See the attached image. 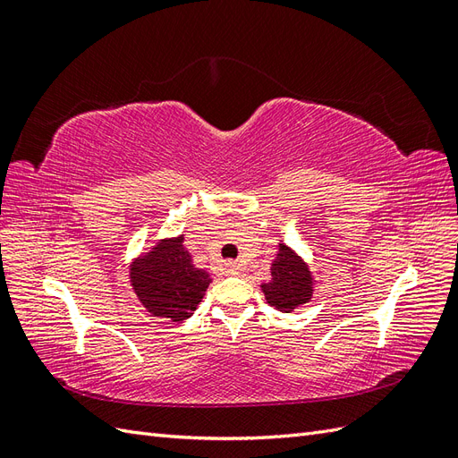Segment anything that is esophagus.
Segmentation results:
<instances>
[{
    "label": "esophagus",
    "instance_id": "esophagus-1",
    "mask_svg": "<svg viewBox=\"0 0 458 458\" xmlns=\"http://www.w3.org/2000/svg\"><path fill=\"white\" fill-rule=\"evenodd\" d=\"M225 269L231 275H237L241 271V263L239 261H225Z\"/></svg>",
    "mask_w": 458,
    "mask_h": 458
}]
</instances>
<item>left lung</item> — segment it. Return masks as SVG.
Instances as JSON below:
<instances>
[{
  "label": "left lung",
  "instance_id": "1",
  "mask_svg": "<svg viewBox=\"0 0 458 458\" xmlns=\"http://www.w3.org/2000/svg\"><path fill=\"white\" fill-rule=\"evenodd\" d=\"M269 271L271 279L261 283L259 288L273 310L293 313L311 301L317 290V279L310 263L294 248H290L286 242H279V250H276Z\"/></svg>",
  "mask_w": 458,
  "mask_h": 458
}]
</instances>
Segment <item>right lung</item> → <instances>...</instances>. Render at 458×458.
Segmentation results:
<instances>
[{"label": "right lung", "instance_id": "right-lung-1", "mask_svg": "<svg viewBox=\"0 0 458 458\" xmlns=\"http://www.w3.org/2000/svg\"><path fill=\"white\" fill-rule=\"evenodd\" d=\"M210 283V273L192 263L183 234L157 241L130 263V284L143 308L174 323L197 311Z\"/></svg>", "mask_w": 458, "mask_h": 458}]
</instances>
